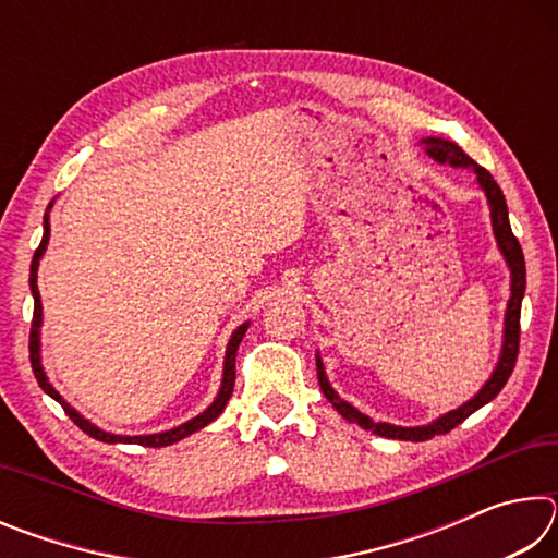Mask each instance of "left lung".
Returning <instances> with one entry per match:
<instances>
[{
  "mask_svg": "<svg viewBox=\"0 0 558 558\" xmlns=\"http://www.w3.org/2000/svg\"><path fill=\"white\" fill-rule=\"evenodd\" d=\"M423 147H426V153L436 159L440 165H452V167H470L472 172L477 174V184L483 189L485 196H487V204H489V219H493V231H495V239L499 251H502V256L509 266V272H512V295H509L507 302V313H505V342H502V354H499V362L495 366L493 376H489L487 384L480 389L475 396L468 403H462L460 409L450 411L446 415H440L428 426H415V428H403V426H391V423H379L369 418V415H364L362 411H356L352 403H347L344 399H339L337 391L329 386L327 381V374H325V366H323V359L317 356V379H319V389L327 396V401L335 405V409L342 413V418H347L349 423H359L364 430H372L376 436L381 438H393V440H428L433 436H442V433L452 430L456 426H460L462 421L468 418V415L475 413L477 409H483L485 403H489L495 399V396L502 391V386L507 384L509 376L514 372V364H517V354H519V315H522V298H524V288H526V268H524V253H522V245H519L517 235L512 233V226H509V214H507V202H505V194L502 189L497 186V182L493 179V174L487 172L485 167H480L475 159H470L462 149L450 143V140H442V137H426L421 140Z\"/></svg>",
  "mask_w": 558,
  "mask_h": 558,
  "instance_id": "8db88e82",
  "label": "left lung"
}]
</instances>
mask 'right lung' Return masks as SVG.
I'll use <instances>...</instances> for the list:
<instances>
[{
	"label": "right lung",
	"instance_id": "1",
	"mask_svg": "<svg viewBox=\"0 0 558 558\" xmlns=\"http://www.w3.org/2000/svg\"><path fill=\"white\" fill-rule=\"evenodd\" d=\"M51 209V204H49ZM49 209L44 214V239L39 243V248L34 253V260H32V272H29V288H32V295H34V319H32V335H29V359H32V369L36 381H39L41 389L51 396V399L59 401L63 405V411L69 418L78 426L83 433H88L90 438L102 440V442H137V446H145V448H165V446H172V442L182 440L186 436H192V433L202 430L204 426H209L211 421H216L221 415V411L226 409V403H229L231 393H233V384H235V352H239V344L245 335V329H248V323H243L229 339V347H226V356H223V379H221V389L219 396H216L214 403L206 409L204 413L196 415V418L182 423V426H177L172 430H165V433H153V436H116V433H106L100 430L98 426H93L88 418H83V415L71 409L69 403L63 401V396L53 389L46 379L44 374V366H41V339H39V329H41V295H39V286H36V270H39V260L46 251V243H49V233H51V226H49Z\"/></svg>",
	"mask_w": 558,
	"mask_h": 558
}]
</instances>
